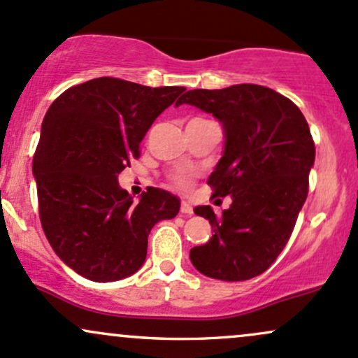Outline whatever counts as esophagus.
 <instances>
[{"label":"esophagus","instance_id":"34e87169","mask_svg":"<svg viewBox=\"0 0 358 358\" xmlns=\"http://www.w3.org/2000/svg\"><path fill=\"white\" fill-rule=\"evenodd\" d=\"M180 213H182V215H192V206L189 203H186V201H182V204H180Z\"/></svg>","mask_w":358,"mask_h":358}]
</instances>
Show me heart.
I'll return each mask as SVG.
<instances>
[{
    "mask_svg": "<svg viewBox=\"0 0 358 358\" xmlns=\"http://www.w3.org/2000/svg\"><path fill=\"white\" fill-rule=\"evenodd\" d=\"M172 182L178 187H186L191 182V172H178V174L172 178Z\"/></svg>",
    "mask_w": 358,
    "mask_h": 358,
    "instance_id": "b5f03b06",
    "label": "heart"
}]
</instances>
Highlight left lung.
<instances>
[{
	"mask_svg": "<svg viewBox=\"0 0 358 358\" xmlns=\"http://www.w3.org/2000/svg\"><path fill=\"white\" fill-rule=\"evenodd\" d=\"M184 103L222 123L223 155L208 184L213 196H231L220 218L211 206L194 208L215 233L189 259L211 279L248 280L282 252L306 201L315 164L308 122L291 99L259 84L192 90L176 106Z\"/></svg>",
	"mask_w": 358,
	"mask_h": 358,
	"instance_id": "1",
	"label": "left lung"
}]
</instances>
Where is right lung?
I'll use <instances>...</instances> for the list:
<instances>
[{"mask_svg":"<svg viewBox=\"0 0 358 358\" xmlns=\"http://www.w3.org/2000/svg\"><path fill=\"white\" fill-rule=\"evenodd\" d=\"M184 91L98 78L64 91L47 110L34 155L40 222L59 259L79 275L113 282L135 274L154 224L179 213L178 196L157 187L135 203L118 174Z\"/></svg>","mask_w":358,"mask_h":358,"instance_id":"add662e5","label":"right lung"}]
</instances>
